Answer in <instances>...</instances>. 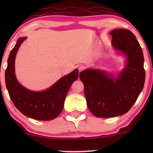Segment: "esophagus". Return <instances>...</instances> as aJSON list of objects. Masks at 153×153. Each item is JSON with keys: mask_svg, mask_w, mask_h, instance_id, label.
<instances>
[{"mask_svg": "<svg viewBox=\"0 0 153 153\" xmlns=\"http://www.w3.org/2000/svg\"><path fill=\"white\" fill-rule=\"evenodd\" d=\"M84 69H85V66L83 65H79L78 67V70L79 72H81V71H83Z\"/></svg>", "mask_w": 153, "mask_h": 153, "instance_id": "34e87169", "label": "esophagus"}]
</instances>
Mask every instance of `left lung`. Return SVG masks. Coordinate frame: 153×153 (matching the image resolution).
I'll use <instances>...</instances> for the list:
<instances>
[{
	"label": "left lung",
	"mask_w": 153,
	"mask_h": 153,
	"mask_svg": "<svg viewBox=\"0 0 153 153\" xmlns=\"http://www.w3.org/2000/svg\"><path fill=\"white\" fill-rule=\"evenodd\" d=\"M109 34L113 48L126 57L125 68L116 77L97 69H86L79 74L88 107L98 118L126 114L137 101L145 82L143 54L135 35L121 28Z\"/></svg>",
	"instance_id": "1"
}]
</instances>
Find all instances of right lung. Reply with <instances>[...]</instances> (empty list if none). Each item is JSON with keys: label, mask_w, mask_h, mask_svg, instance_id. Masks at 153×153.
Masks as SVG:
<instances>
[{"label": "right lung", "mask_w": 153, "mask_h": 153, "mask_svg": "<svg viewBox=\"0 0 153 153\" xmlns=\"http://www.w3.org/2000/svg\"><path fill=\"white\" fill-rule=\"evenodd\" d=\"M26 39L19 37L10 52L5 70V84L10 99L16 108L28 118L39 120H50L60 115L71 85L78 79L77 69L62 76L44 91H33L18 82L16 78L14 62L21 45Z\"/></svg>", "instance_id": "obj_1"}]
</instances>
